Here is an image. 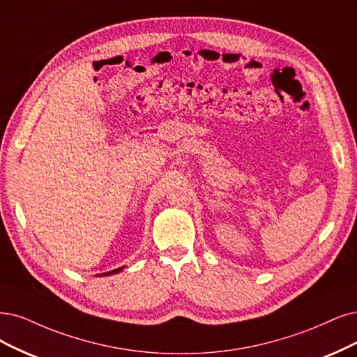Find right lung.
Here are the masks:
<instances>
[{
  "label": "right lung",
  "instance_id": "add662e5",
  "mask_svg": "<svg viewBox=\"0 0 357 357\" xmlns=\"http://www.w3.org/2000/svg\"><path fill=\"white\" fill-rule=\"evenodd\" d=\"M119 271H122V268L121 269H114V271H112V272H107V275H110V273H116V272H119ZM105 275V273H104Z\"/></svg>",
  "mask_w": 357,
  "mask_h": 357
}]
</instances>
